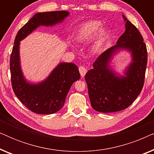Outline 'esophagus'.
<instances>
[{
    "label": "esophagus",
    "instance_id": "34e87169",
    "mask_svg": "<svg viewBox=\"0 0 154 154\" xmlns=\"http://www.w3.org/2000/svg\"><path fill=\"white\" fill-rule=\"evenodd\" d=\"M79 72L81 73V75L82 77L85 76V73H87V69L85 68V67L83 66H81L79 67Z\"/></svg>",
    "mask_w": 154,
    "mask_h": 154
}]
</instances>
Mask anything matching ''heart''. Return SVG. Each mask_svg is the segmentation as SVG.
Instances as JSON below:
<instances>
[{
  "mask_svg": "<svg viewBox=\"0 0 154 154\" xmlns=\"http://www.w3.org/2000/svg\"><path fill=\"white\" fill-rule=\"evenodd\" d=\"M100 22L89 21L81 25L75 31L74 41L77 43H84L91 38L94 34L92 50L93 52H97L102 47L110 34L109 29L106 27L101 26Z\"/></svg>",
  "mask_w": 154,
  "mask_h": 154,
  "instance_id": "obj_1",
  "label": "heart"
}]
</instances>
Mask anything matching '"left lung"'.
<instances>
[{"label": "left lung", "mask_w": 154, "mask_h": 154, "mask_svg": "<svg viewBox=\"0 0 154 154\" xmlns=\"http://www.w3.org/2000/svg\"><path fill=\"white\" fill-rule=\"evenodd\" d=\"M125 31L116 45L100 54L93 69L85 74L91 106L102 113L116 112L128 108L142 91L147 64L146 44L135 26L123 15ZM121 50H127L132 57L131 64L120 75L110 66L111 59Z\"/></svg>", "instance_id": "8db88e82"}]
</instances>
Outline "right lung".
Instances as JSON below:
<instances>
[{"label": "right lung", "instance_id": "obj_1", "mask_svg": "<svg viewBox=\"0 0 154 154\" xmlns=\"http://www.w3.org/2000/svg\"><path fill=\"white\" fill-rule=\"evenodd\" d=\"M69 15L68 11L38 12L20 29L14 39L10 61L12 89L20 102L34 113L51 114L60 111L71 86L80 79L81 75L75 64L61 62L44 81L30 83L25 79L20 65V41L38 27L54 26Z\"/></svg>", "mask_w": 154, "mask_h": 154}]
</instances>
